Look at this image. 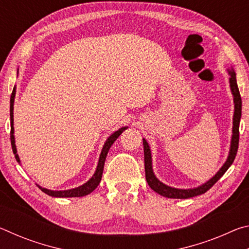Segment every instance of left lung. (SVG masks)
<instances>
[{"instance_id": "1", "label": "left lung", "mask_w": 249, "mask_h": 249, "mask_svg": "<svg viewBox=\"0 0 249 249\" xmlns=\"http://www.w3.org/2000/svg\"><path fill=\"white\" fill-rule=\"evenodd\" d=\"M230 74V87L231 94H233L234 100V116H233V135H231V148L229 153V157H227L226 161L222 168L218 170L215 176L212 177L209 181H206L200 187L193 188V189H177L172 188L162 183L159 181L153 171V163H151V153L148 142H146L145 138H142V145H144V160H145V174H146V180L149 187L153 189L155 192L158 195L170 197V199H188V197H193L200 195H203L206 191L213 187L216 183V181L225 174L226 170L231 167L233 163L234 159L236 157L238 149V142H239V122H241L242 116V98L239 94V90L237 87V82H236V73L233 68L227 70Z\"/></svg>"}]
</instances>
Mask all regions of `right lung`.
Listing matches in <instances>:
<instances>
[{
  "mask_svg": "<svg viewBox=\"0 0 249 249\" xmlns=\"http://www.w3.org/2000/svg\"><path fill=\"white\" fill-rule=\"evenodd\" d=\"M15 93H16V87H14L13 92H12L11 95V101H10V117H11V144H12V149H13V153L15 155V159L18 160V162L20 163L19 157L18 155V150H16V146H15V138H14V115H13V109H14V99H15ZM127 128L125 127H121L120 129H117L116 132L113 133L111 136H109L102 148V151H101L100 158H99V162H98V167H96V170L94 172V175L91 177V179L89 181H87L86 183L80 185L78 188L74 189H70V190H62V191H53V190H48L46 188H41L40 185H38V188L41 191L45 192L46 195H48L50 196L53 197H79V196H84L90 195V193L94 190V189L98 187L101 178H102V174H103V168H104V162H105V158H107V155L108 153L109 148L113 145L117 137L124 132V130Z\"/></svg>",
  "mask_w": 249,
  "mask_h": 249,
  "instance_id": "right-lung-1",
  "label": "right lung"
}]
</instances>
